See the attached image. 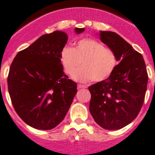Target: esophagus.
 Returning <instances> with one entry per match:
<instances>
[{
  "instance_id": "esophagus-1",
  "label": "esophagus",
  "mask_w": 155,
  "mask_h": 155,
  "mask_svg": "<svg viewBox=\"0 0 155 155\" xmlns=\"http://www.w3.org/2000/svg\"><path fill=\"white\" fill-rule=\"evenodd\" d=\"M77 87H78V88H87V86L84 85V84H78Z\"/></svg>"
}]
</instances>
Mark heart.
I'll use <instances>...</instances> for the list:
<instances>
[{"mask_svg":"<svg viewBox=\"0 0 155 155\" xmlns=\"http://www.w3.org/2000/svg\"><path fill=\"white\" fill-rule=\"evenodd\" d=\"M60 62L67 75H72L75 70L82 67L73 74L72 79L78 82H101L114 73L119 64L116 53L106 48L103 44L93 39L78 41L73 49L64 47L60 54Z\"/></svg>","mask_w":155,"mask_h":155,"instance_id":"b5f03b06","label":"heart"}]
</instances>
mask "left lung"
I'll list each match as a JSON object with an SVG mask.
<instances>
[{
	"mask_svg": "<svg viewBox=\"0 0 155 155\" xmlns=\"http://www.w3.org/2000/svg\"><path fill=\"white\" fill-rule=\"evenodd\" d=\"M99 36L120 62L108 79L88 87L89 111L101 127L120 129L135 120L143 105L148 83L146 63L142 55L117 33L100 31Z\"/></svg>",
	"mask_w": 155,
	"mask_h": 155,
	"instance_id": "obj_1",
	"label": "left lung"
}]
</instances>
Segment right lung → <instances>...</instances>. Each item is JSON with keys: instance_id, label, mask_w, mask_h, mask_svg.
Segmentation results:
<instances>
[{"instance_id": "obj_1", "label": "right lung", "mask_w": 155, "mask_h": 155, "mask_svg": "<svg viewBox=\"0 0 155 155\" xmlns=\"http://www.w3.org/2000/svg\"><path fill=\"white\" fill-rule=\"evenodd\" d=\"M84 28H75V34ZM64 31L42 35L18 53L8 75L15 111L31 127L49 130L62 122L77 93L76 83L63 72L60 54L67 42Z\"/></svg>"}]
</instances>
